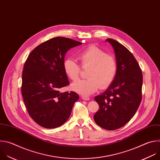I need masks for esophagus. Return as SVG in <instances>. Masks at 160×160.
I'll list each match as a JSON object with an SVG mask.
<instances>
[{"label": "esophagus", "instance_id": "obj_1", "mask_svg": "<svg viewBox=\"0 0 160 160\" xmlns=\"http://www.w3.org/2000/svg\"><path fill=\"white\" fill-rule=\"evenodd\" d=\"M81 98H82V100H86V101H88V100H89V98L88 97H86V96H82L81 97Z\"/></svg>", "mask_w": 160, "mask_h": 160}]
</instances>
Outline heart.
<instances>
[{
  "mask_svg": "<svg viewBox=\"0 0 160 160\" xmlns=\"http://www.w3.org/2000/svg\"><path fill=\"white\" fill-rule=\"evenodd\" d=\"M78 58L82 66H90L86 79L80 80L72 84V89L82 94L89 95L100 88L108 87L114 80L117 72V63L115 57L107 55L98 47L91 45L78 52ZM63 69L67 76L72 81L79 79L81 68L72 58L63 61Z\"/></svg>",
  "mask_w": 160,
  "mask_h": 160,
  "instance_id": "1",
  "label": "heart"
}]
</instances>
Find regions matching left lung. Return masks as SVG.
<instances>
[{
    "instance_id": "1",
    "label": "left lung",
    "mask_w": 160,
    "mask_h": 160,
    "mask_svg": "<svg viewBox=\"0 0 160 160\" xmlns=\"http://www.w3.org/2000/svg\"><path fill=\"white\" fill-rule=\"evenodd\" d=\"M106 41L114 50L117 72L108 89L94 97L100 108L94 120L102 128L113 131L125 125L137 112L142 100V74L128 49L115 40Z\"/></svg>"
}]
</instances>
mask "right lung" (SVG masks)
<instances>
[{
  "label": "right lung",
  "instance_id": "right-lung-1",
  "mask_svg": "<svg viewBox=\"0 0 160 160\" xmlns=\"http://www.w3.org/2000/svg\"><path fill=\"white\" fill-rule=\"evenodd\" d=\"M65 37H55L37 47L27 58L22 71L21 92L27 111L33 120L47 129L64 123L71 115L79 95L61 92L69 84L63 69L66 52L81 45Z\"/></svg>",
  "mask_w": 160,
  "mask_h": 160
}]
</instances>
